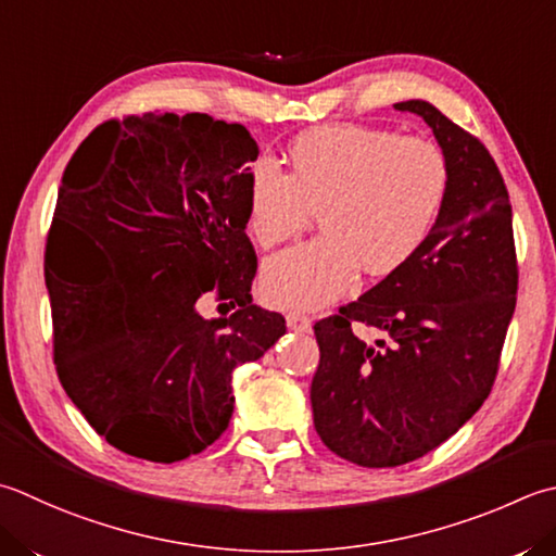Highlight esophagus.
Segmentation results:
<instances>
[{
  "mask_svg": "<svg viewBox=\"0 0 556 556\" xmlns=\"http://www.w3.org/2000/svg\"><path fill=\"white\" fill-rule=\"evenodd\" d=\"M287 325H289V330H293V332H308L311 330V318H308V315L299 313V311H293V313H287Z\"/></svg>",
  "mask_w": 556,
  "mask_h": 556,
  "instance_id": "esophagus-1",
  "label": "esophagus"
}]
</instances>
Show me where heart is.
<instances>
[{
    "label": "heart",
    "instance_id": "b5f03b06",
    "mask_svg": "<svg viewBox=\"0 0 556 556\" xmlns=\"http://www.w3.org/2000/svg\"><path fill=\"white\" fill-rule=\"evenodd\" d=\"M448 194L439 144L364 125H325L289 149V176L263 159L250 173L248 228L263 248L303 231L313 241L281 250L260 275L275 308H318L340 299L356 271L388 277L427 241Z\"/></svg>",
    "mask_w": 556,
    "mask_h": 556
}]
</instances>
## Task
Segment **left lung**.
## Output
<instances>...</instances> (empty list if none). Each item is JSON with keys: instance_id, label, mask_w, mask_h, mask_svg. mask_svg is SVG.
<instances>
[{"instance_id": "1", "label": "left lung", "mask_w": 556, "mask_h": 556, "mask_svg": "<svg viewBox=\"0 0 556 556\" xmlns=\"http://www.w3.org/2000/svg\"><path fill=\"white\" fill-rule=\"evenodd\" d=\"M395 108L433 129L448 163L443 210L405 265L313 328L315 431L362 467L417 460L482 407L518 293L514 214L492 154L427 101ZM358 321L374 343L353 332Z\"/></svg>"}]
</instances>
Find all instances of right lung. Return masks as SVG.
Returning <instances> with one entry per match:
<instances>
[{
    "mask_svg": "<svg viewBox=\"0 0 556 556\" xmlns=\"http://www.w3.org/2000/svg\"><path fill=\"white\" fill-rule=\"evenodd\" d=\"M257 154L243 125L144 113L98 125L64 168L46 245L54 366L117 451L202 453L233 415L236 366L287 332L250 296ZM214 288L237 313L204 321L197 301Z\"/></svg>",
    "mask_w": 556,
    "mask_h": 556,
    "instance_id": "obj_1",
    "label": "right lung"
}]
</instances>
